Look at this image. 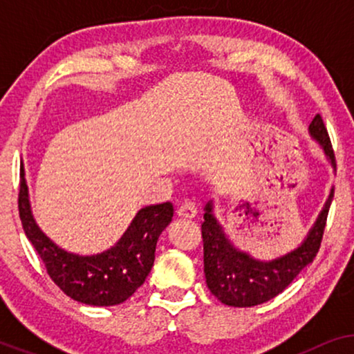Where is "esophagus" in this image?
Wrapping results in <instances>:
<instances>
[{
    "mask_svg": "<svg viewBox=\"0 0 354 354\" xmlns=\"http://www.w3.org/2000/svg\"><path fill=\"white\" fill-rule=\"evenodd\" d=\"M177 216L180 217V219H193V217L196 216L195 203H192V201L183 203V205L177 209Z\"/></svg>",
    "mask_w": 354,
    "mask_h": 354,
    "instance_id": "obj_1",
    "label": "esophagus"
}]
</instances>
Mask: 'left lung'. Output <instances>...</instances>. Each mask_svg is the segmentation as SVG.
<instances>
[{
	"label": "left lung",
	"instance_id": "8db88e82",
	"mask_svg": "<svg viewBox=\"0 0 354 354\" xmlns=\"http://www.w3.org/2000/svg\"><path fill=\"white\" fill-rule=\"evenodd\" d=\"M309 135L321 147L335 171V154L321 115L309 124ZM333 198L330 188L326 205L319 212L308 235L297 248L279 258L261 261L232 243L224 227L214 214V201L205 206V222L201 224L205 248V277L211 293L221 303L234 308H251L263 304L282 293L293 279L316 258L326 229V221Z\"/></svg>",
	"mask_w": 354,
	"mask_h": 354
}]
</instances>
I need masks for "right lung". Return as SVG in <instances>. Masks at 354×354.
Instances as JSON below:
<instances>
[{
    "label": "right lung",
    "instance_id": "obj_1",
    "mask_svg": "<svg viewBox=\"0 0 354 354\" xmlns=\"http://www.w3.org/2000/svg\"><path fill=\"white\" fill-rule=\"evenodd\" d=\"M19 216L51 280L67 297L90 306H114L132 297L151 272L158 239L171 224L174 206L169 201L145 206L111 248L90 256L75 254L57 246L38 227L21 162Z\"/></svg>",
    "mask_w": 354,
    "mask_h": 354
}]
</instances>
